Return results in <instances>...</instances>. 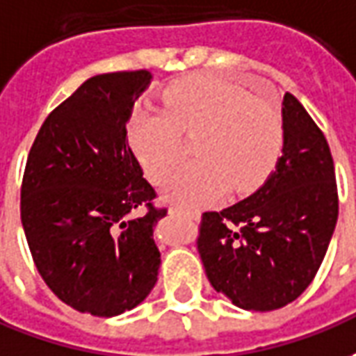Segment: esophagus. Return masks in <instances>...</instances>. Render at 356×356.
Wrapping results in <instances>:
<instances>
[{"label":"esophagus","mask_w":356,"mask_h":356,"mask_svg":"<svg viewBox=\"0 0 356 356\" xmlns=\"http://www.w3.org/2000/svg\"><path fill=\"white\" fill-rule=\"evenodd\" d=\"M170 213H185V216L193 218V220H198V218H200V213L198 212H188V210H183V208H179V206H170Z\"/></svg>","instance_id":"esophagus-1"}]
</instances>
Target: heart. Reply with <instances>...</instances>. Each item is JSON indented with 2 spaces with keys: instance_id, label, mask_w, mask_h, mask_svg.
Wrapping results in <instances>:
<instances>
[{
  "instance_id": "obj_1",
  "label": "heart",
  "mask_w": 356,
  "mask_h": 356,
  "mask_svg": "<svg viewBox=\"0 0 356 356\" xmlns=\"http://www.w3.org/2000/svg\"><path fill=\"white\" fill-rule=\"evenodd\" d=\"M165 109H136L129 121V143L146 177L161 183L183 156V138L200 133L195 163L168 181L171 202L210 204L233 188L248 193L262 185L282 154L283 121L273 104L241 84L198 74L171 84Z\"/></svg>"
}]
</instances>
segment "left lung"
<instances>
[{
	"instance_id": "1",
	"label": "left lung",
	"mask_w": 356,
	"mask_h": 356,
	"mask_svg": "<svg viewBox=\"0 0 356 356\" xmlns=\"http://www.w3.org/2000/svg\"><path fill=\"white\" fill-rule=\"evenodd\" d=\"M283 150L266 183L221 212H204L198 252L212 287L238 308L268 312L302 295L337 223L334 158L293 94L282 104Z\"/></svg>"
}]
</instances>
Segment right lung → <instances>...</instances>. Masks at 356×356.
<instances>
[{
	"mask_svg": "<svg viewBox=\"0 0 356 356\" xmlns=\"http://www.w3.org/2000/svg\"><path fill=\"white\" fill-rule=\"evenodd\" d=\"M150 71L96 74L59 104L32 144L21 221L49 289L79 312L111 318L140 305L158 282L154 227L168 210L127 143Z\"/></svg>",
	"mask_w": 356,
	"mask_h": 356,
	"instance_id": "1",
	"label": "right lung"
}]
</instances>
